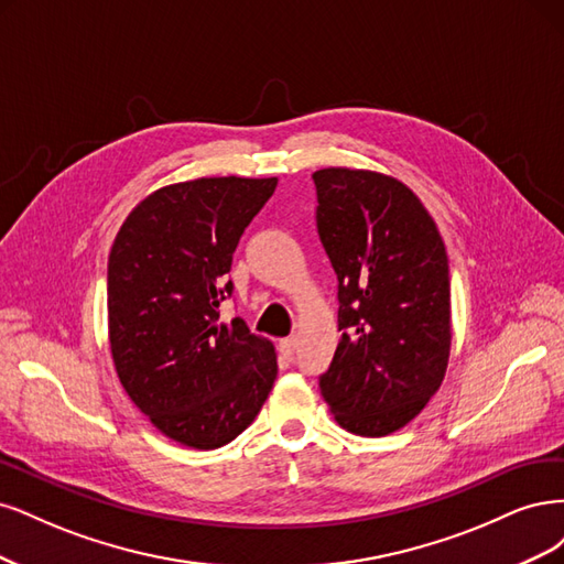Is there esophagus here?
Segmentation results:
<instances>
[{"label": "esophagus", "instance_id": "1", "mask_svg": "<svg viewBox=\"0 0 564 564\" xmlns=\"http://www.w3.org/2000/svg\"><path fill=\"white\" fill-rule=\"evenodd\" d=\"M295 347H297V337H285L279 341V349L285 358H293L295 356Z\"/></svg>", "mask_w": 564, "mask_h": 564}]
</instances>
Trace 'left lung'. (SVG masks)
Returning <instances> with one entry per match:
<instances>
[{
  "instance_id": "left-lung-1",
  "label": "left lung",
  "mask_w": 564,
  "mask_h": 564,
  "mask_svg": "<svg viewBox=\"0 0 564 564\" xmlns=\"http://www.w3.org/2000/svg\"><path fill=\"white\" fill-rule=\"evenodd\" d=\"M316 225L339 281L341 339L321 395L349 433L410 424L441 389L452 344L443 236L408 185L362 169L314 173Z\"/></svg>"
}]
</instances>
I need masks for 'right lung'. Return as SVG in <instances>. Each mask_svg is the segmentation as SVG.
<instances>
[{"instance_id":"add662e5","label":"right lung","mask_w":564,"mask_h":564,"mask_svg":"<svg viewBox=\"0 0 564 564\" xmlns=\"http://www.w3.org/2000/svg\"><path fill=\"white\" fill-rule=\"evenodd\" d=\"M276 177H196L144 196L107 262V328L121 387L166 438L215 449L246 431L279 372L243 318L217 323L231 256Z\"/></svg>"}]
</instances>
